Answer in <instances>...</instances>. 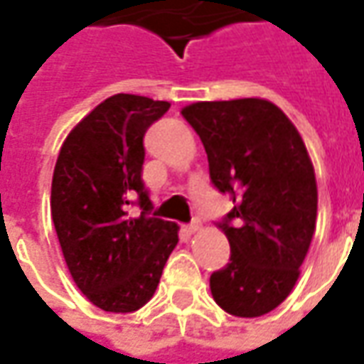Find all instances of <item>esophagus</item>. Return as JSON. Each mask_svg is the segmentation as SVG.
<instances>
[{
	"label": "esophagus",
	"instance_id": "34e87169",
	"mask_svg": "<svg viewBox=\"0 0 364 364\" xmlns=\"http://www.w3.org/2000/svg\"><path fill=\"white\" fill-rule=\"evenodd\" d=\"M198 228H200V220H197V218H195V220L191 222V224H187V226H185V232H187V234H195Z\"/></svg>",
	"mask_w": 364,
	"mask_h": 364
}]
</instances>
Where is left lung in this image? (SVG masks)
<instances>
[{
	"instance_id": "1",
	"label": "left lung",
	"mask_w": 364,
	"mask_h": 364,
	"mask_svg": "<svg viewBox=\"0 0 364 364\" xmlns=\"http://www.w3.org/2000/svg\"><path fill=\"white\" fill-rule=\"evenodd\" d=\"M181 114L205 146L210 183L234 203L216 222L230 261L210 274V292L232 316H263L296 284L316 230L310 156L289 117L265 99L203 101Z\"/></svg>"
}]
</instances>
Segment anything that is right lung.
Here are the masks:
<instances>
[{"mask_svg": "<svg viewBox=\"0 0 364 364\" xmlns=\"http://www.w3.org/2000/svg\"><path fill=\"white\" fill-rule=\"evenodd\" d=\"M169 109L167 101L119 93L68 134L52 177V222L72 279L105 312L142 308L158 289L179 242L177 224L148 216L142 181L144 134ZM138 204V219L127 206Z\"/></svg>", "mask_w": 364, "mask_h": 364, "instance_id": "add662e5", "label": "right lung"}]
</instances>
